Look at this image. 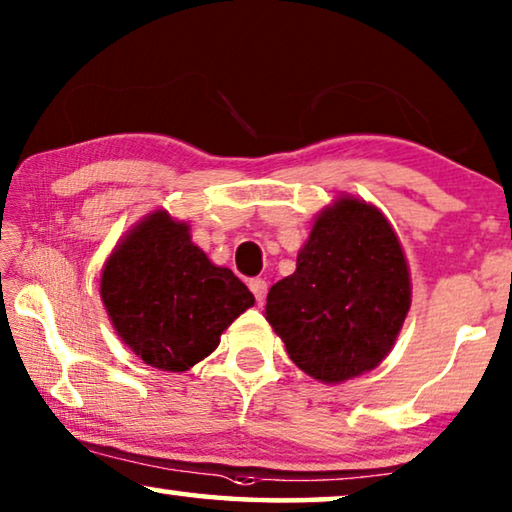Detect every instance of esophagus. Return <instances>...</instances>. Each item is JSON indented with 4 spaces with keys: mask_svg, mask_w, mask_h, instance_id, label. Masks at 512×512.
<instances>
[{
    "mask_svg": "<svg viewBox=\"0 0 512 512\" xmlns=\"http://www.w3.org/2000/svg\"><path fill=\"white\" fill-rule=\"evenodd\" d=\"M249 288H251V293H254V298H256L258 305H261V302L265 300V295H268V281L261 279V277H256V279L249 281Z\"/></svg>",
    "mask_w": 512,
    "mask_h": 512,
    "instance_id": "34e87169",
    "label": "esophagus"
}]
</instances>
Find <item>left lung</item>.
Segmentation results:
<instances>
[{"label":"left lung","mask_w":512,"mask_h":512,"mask_svg":"<svg viewBox=\"0 0 512 512\" xmlns=\"http://www.w3.org/2000/svg\"><path fill=\"white\" fill-rule=\"evenodd\" d=\"M409 307V268L388 219L339 198L318 214L295 272L270 288L265 314L302 372L339 383L379 365Z\"/></svg>","instance_id":"8db88e82"}]
</instances>
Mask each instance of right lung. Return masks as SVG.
<instances>
[{
  "label": "right lung",
  "mask_w": 512,
  "mask_h": 512,
  "mask_svg": "<svg viewBox=\"0 0 512 512\" xmlns=\"http://www.w3.org/2000/svg\"><path fill=\"white\" fill-rule=\"evenodd\" d=\"M101 298L117 335L147 365L187 372L219 346V337L254 295L228 268L191 242L189 226L154 212L108 258Z\"/></svg>",
  "instance_id": "right-lung-1"
}]
</instances>
